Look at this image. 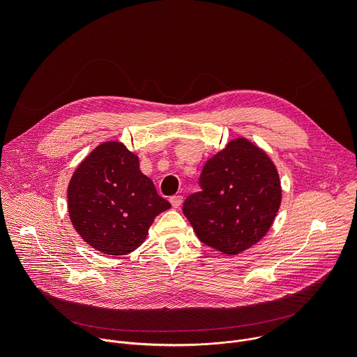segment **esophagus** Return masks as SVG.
Wrapping results in <instances>:
<instances>
[{
    "label": "esophagus",
    "mask_w": 357,
    "mask_h": 357,
    "mask_svg": "<svg viewBox=\"0 0 357 357\" xmlns=\"http://www.w3.org/2000/svg\"><path fill=\"white\" fill-rule=\"evenodd\" d=\"M169 200H171V205H172L175 209H178V208L182 205L183 197H182L181 195H175V196H172Z\"/></svg>",
    "instance_id": "esophagus-1"
}]
</instances>
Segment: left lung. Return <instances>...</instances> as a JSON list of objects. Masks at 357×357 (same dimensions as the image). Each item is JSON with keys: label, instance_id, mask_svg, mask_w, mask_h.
I'll return each mask as SVG.
<instances>
[{"label": "left lung", "instance_id": "1", "mask_svg": "<svg viewBox=\"0 0 357 357\" xmlns=\"http://www.w3.org/2000/svg\"><path fill=\"white\" fill-rule=\"evenodd\" d=\"M200 192L183 203L196 236L226 256L250 248L270 230L281 205L274 162L247 138L231 139L203 167Z\"/></svg>", "mask_w": 357, "mask_h": 357}]
</instances>
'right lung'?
<instances>
[{"instance_id":"add662e5","label":"right lung","mask_w":357,"mask_h":357,"mask_svg":"<svg viewBox=\"0 0 357 357\" xmlns=\"http://www.w3.org/2000/svg\"><path fill=\"white\" fill-rule=\"evenodd\" d=\"M73 227L93 248L123 256L138 248L154 219L171 208L139 171L135 154L119 141L96 146L68 186Z\"/></svg>"}]
</instances>
